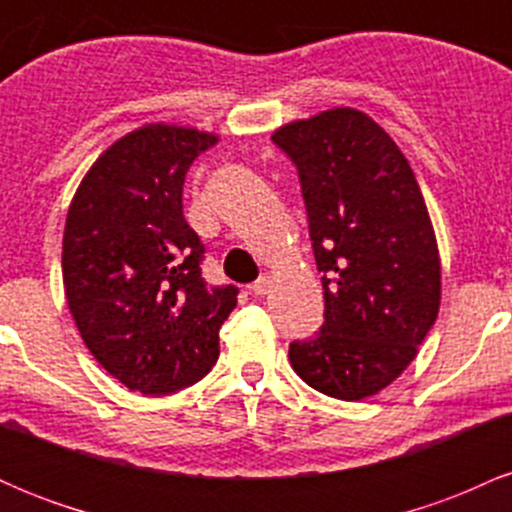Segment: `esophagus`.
Wrapping results in <instances>:
<instances>
[{"label": "esophagus", "mask_w": 512, "mask_h": 512, "mask_svg": "<svg viewBox=\"0 0 512 512\" xmlns=\"http://www.w3.org/2000/svg\"><path fill=\"white\" fill-rule=\"evenodd\" d=\"M269 286H272V279H269V276H260V279L250 286V291L255 293V296H264V293L269 291Z\"/></svg>", "instance_id": "esophagus-1"}]
</instances>
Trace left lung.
Instances as JSON below:
<instances>
[{"instance_id": "8db88e82", "label": "left lung", "mask_w": 512, "mask_h": 512, "mask_svg": "<svg viewBox=\"0 0 512 512\" xmlns=\"http://www.w3.org/2000/svg\"><path fill=\"white\" fill-rule=\"evenodd\" d=\"M301 180L325 322L291 342L298 375L327 397L380 392L414 361L440 308V257L419 182L378 122L334 108L276 129Z\"/></svg>"}]
</instances>
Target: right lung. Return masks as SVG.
Returning a JSON list of instances; mask_svg holds the SVG:
<instances>
[{"instance_id":"1","label":"right lung","mask_w":512,"mask_h":512,"mask_svg":"<svg viewBox=\"0 0 512 512\" xmlns=\"http://www.w3.org/2000/svg\"><path fill=\"white\" fill-rule=\"evenodd\" d=\"M214 134L146 125L93 163L62 240L69 310L93 358L142 395L195 385L219 358L238 289L209 286L204 245L182 214V185Z\"/></svg>"}]
</instances>
